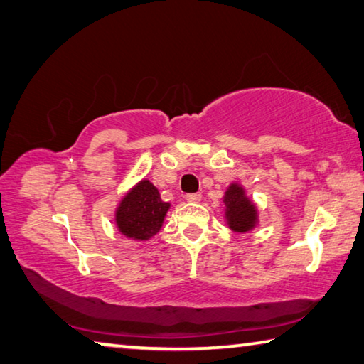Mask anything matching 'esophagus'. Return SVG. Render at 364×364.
I'll list each match as a JSON object with an SVG mask.
<instances>
[{
  "mask_svg": "<svg viewBox=\"0 0 364 364\" xmlns=\"http://www.w3.org/2000/svg\"><path fill=\"white\" fill-rule=\"evenodd\" d=\"M186 200L188 203H200L201 201V193H187Z\"/></svg>",
  "mask_w": 364,
  "mask_h": 364,
  "instance_id": "34e87169",
  "label": "esophagus"
}]
</instances>
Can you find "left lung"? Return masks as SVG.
Returning a JSON list of instances; mask_svg holds the SVG:
<instances>
[{"mask_svg":"<svg viewBox=\"0 0 364 364\" xmlns=\"http://www.w3.org/2000/svg\"><path fill=\"white\" fill-rule=\"evenodd\" d=\"M224 203L227 206L225 215L228 219V225L235 232H247L256 225L257 213L252 203L246 198L243 188L240 186H232L225 192Z\"/></svg>","mask_w":364,"mask_h":364,"instance_id":"8db88e82","label":"left lung"}]
</instances>
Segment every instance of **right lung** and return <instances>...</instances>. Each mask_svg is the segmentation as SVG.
Returning <instances> with one entry per match:
<instances>
[{
	"instance_id": "obj_1",
	"label": "right lung",
	"mask_w": 364,
	"mask_h": 364,
	"mask_svg": "<svg viewBox=\"0 0 364 364\" xmlns=\"http://www.w3.org/2000/svg\"><path fill=\"white\" fill-rule=\"evenodd\" d=\"M169 203H164L156 187L149 181L139 182L117 211V225L119 232L132 240H149L159 232Z\"/></svg>"
}]
</instances>
